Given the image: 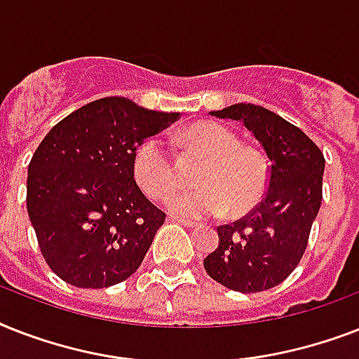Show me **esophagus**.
I'll list each match as a JSON object with an SVG mask.
<instances>
[{
  "instance_id": "obj_1",
  "label": "esophagus",
  "mask_w": 359,
  "mask_h": 359,
  "mask_svg": "<svg viewBox=\"0 0 359 359\" xmlns=\"http://www.w3.org/2000/svg\"><path fill=\"white\" fill-rule=\"evenodd\" d=\"M169 222H177V224L184 225V227H196V222H191V219H184L179 218V216H169Z\"/></svg>"
}]
</instances>
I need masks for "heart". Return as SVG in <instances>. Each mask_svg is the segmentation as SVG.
<instances>
[{"instance_id": "b5f03b06", "label": "heart", "mask_w": 359, "mask_h": 359, "mask_svg": "<svg viewBox=\"0 0 359 359\" xmlns=\"http://www.w3.org/2000/svg\"><path fill=\"white\" fill-rule=\"evenodd\" d=\"M182 145L205 156L196 173L199 186L169 199V210L182 218L242 214L261 201L270 169L261 149L238 143L235 132L218 123H194L179 134ZM132 175L145 196L168 199L179 186L173 158L158 135L141 141L132 158Z\"/></svg>"}]
</instances>
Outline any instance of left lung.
<instances>
[{"instance_id": "obj_1", "label": "left lung", "mask_w": 359, "mask_h": 359, "mask_svg": "<svg viewBox=\"0 0 359 359\" xmlns=\"http://www.w3.org/2000/svg\"><path fill=\"white\" fill-rule=\"evenodd\" d=\"M242 121L270 160L266 194L244 218L219 225L218 248L203 261L218 283L261 292L289 278L306 253L323 201L324 154L298 126L255 104L210 111Z\"/></svg>"}]
</instances>
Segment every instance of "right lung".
Here are the masks:
<instances>
[{
  "instance_id": "1",
  "label": "right lung",
  "mask_w": 359,
  "mask_h": 359,
  "mask_svg": "<svg viewBox=\"0 0 359 359\" xmlns=\"http://www.w3.org/2000/svg\"><path fill=\"white\" fill-rule=\"evenodd\" d=\"M179 114L123 97L89 102L59 121L27 168V214L48 266L80 289H104L140 268L165 214L135 184L141 141Z\"/></svg>"
}]
</instances>
